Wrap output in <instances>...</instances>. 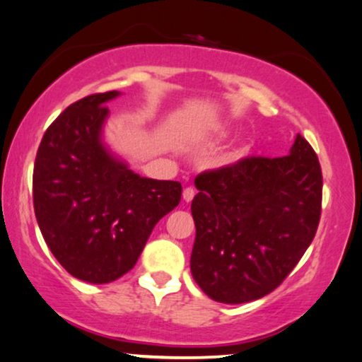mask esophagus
I'll use <instances>...</instances> for the list:
<instances>
[{
    "mask_svg": "<svg viewBox=\"0 0 362 362\" xmlns=\"http://www.w3.org/2000/svg\"><path fill=\"white\" fill-rule=\"evenodd\" d=\"M193 197H195V188H193V187H187L185 190H183V200H185V202H192Z\"/></svg>",
    "mask_w": 362,
    "mask_h": 362,
    "instance_id": "obj_1",
    "label": "esophagus"
}]
</instances>
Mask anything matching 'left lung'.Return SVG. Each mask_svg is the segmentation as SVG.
<instances>
[{"instance_id": "left-lung-1", "label": "left lung", "mask_w": 362, "mask_h": 362, "mask_svg": "<svg viewBox=\"0 0 362 362\" xmlns=\"http://www.w3.org/2000/svg\"><path fill=\"white\" fill-rule=\"evenodd\" d=\"M192 276L221 303L271 293L312 244L322 215L318 156L302 136L284 157H243L197 175Z\"/></svg>"}]
</instances>
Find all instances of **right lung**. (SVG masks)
<instances>
[{"instance_id":"right-lung-1","label":"right lung","mask_w":362,"mask_h":362,"mask_svg":"<svg viewBox=\"0 0 362 362\" xmlns=\"http://www.w3.org/2000/svg\"><path fill=\"white\" fill-rule=\"evenodd\" d=\"M75 101L44 132L33 174L34 213L50 252L70 276L113 282L136 266L157 221L180 203V182L146 179L101 144L106 101Z\"/></svg>"}]
</instances>
